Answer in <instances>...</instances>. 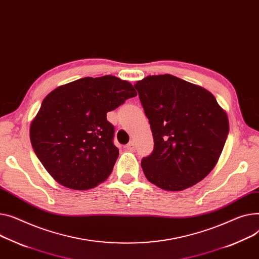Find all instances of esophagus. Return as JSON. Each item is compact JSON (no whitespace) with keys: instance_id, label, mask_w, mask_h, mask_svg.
Masks as SVG:
<instances>
[{"instance_id":"obj_1","label":"esophagus","mask_w":259,"mask_h":259,"mask_svg":"<svg viewBox=\"0 0 259 259\" xmlns=\"http://www.w3.org/2000/svg\"><path fill=\"white\" fill-rule=\"evenodd\" d=\"M135 143L133 141H130L127 145H126V149L129 151H134L135 150Z\"/></svg>"}]
</instances>
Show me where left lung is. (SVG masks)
I'll list each match as a JSON object with an SVG mask.
<instances>
[{
  "mask_svg": "<svg viewBox=\"0 0 259 259\" xmlns=\"http://www.w3.org/2000/svg\"><path fill=\"white\" fill-rule=\"evenodd\" d=\"M151 126L154 149L142 159L147 179L183 191L207 176L226 143L229 122L214 96L168 74L134 84Z\"/></svg>",
  "mask_w": 259,
  "mask_h": 259,
  "instance_id": "left-lung-1",
  "label": "left lung"
}]
</instances>
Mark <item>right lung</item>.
Masks as SVG:
<instances>
[{"instance_id":"obj_1","label":"right lung","mask_w":259,"mask_h":259,"mask_svg":"<svg viewBox=\"0 0 259 259\" xmlns=\"http://www.w3.org/2000/svg\"><path fill=\"white\" fill-rule=\"evenodd\" d=\"M136 95L131 83L110 75L81 78L51 92L30 126L33 150L48 173L77 191L105 181L118 156L107 112Z\"/></svg>"}]
</instances>
